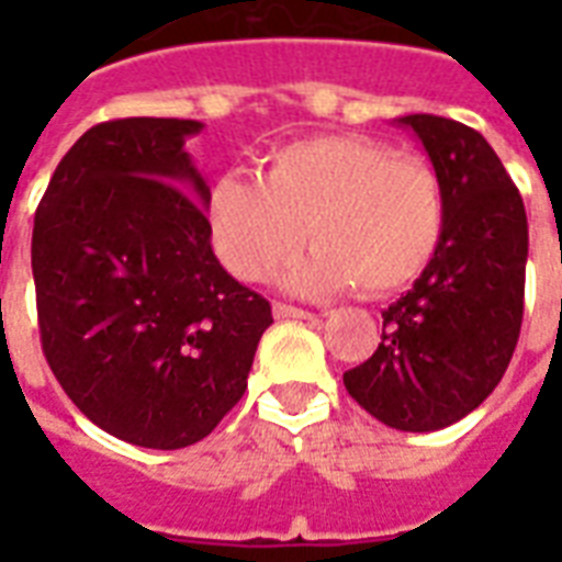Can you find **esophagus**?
I'll list each match as a JSON object with an SVG mask.
<instances>
[{
  "instance_id": "1",
  "label": "esophagus",
  "mask_w": 562,
  "mask_h": 562,
  "mask_svg": "<svg viewBox=\"0 0 562 562\" xmlns=\"http://www.w3.org/2000/svg\"><path fill=\"white\" fill-rule=\"evenodd\" d=\"M273 315L300 317V321H306V317H312V312H306V308H297V306H289V303H273Z\"/></svg>"
}]
</instances>
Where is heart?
Wrapping results in <instances>:
<instances>
[{"instance_id": "b5f03b06", "label": "heart", "mask_w": 562, "mask_h": 562, "mask_svg": "<svg viewBox=\"0 0 562 562\" xmlns=\"http://www.w3.org/2000/svg\"><path fill=\"white\" fill-rule=\"evenodd\" d=\"M215 254L233 277L259 282L300 250L282 273L300 294L361 285L370 297L408 289L435 259L446 224L443 183L423 157L356 134H321L280 145L259 180L224 175L206 203Z\"/></svg>"}]
</instances>
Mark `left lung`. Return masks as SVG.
<instances>
[{
    "label": "left lung",
    "mask_w": 562,
    "mask_h": 562,
    "mask_svg": "<svg viewBox=\"0 0 562 562\" xmlns=\"http://www.w3.org/2000/svg\"><path fill=\"white\" fill-rule=\"evenodd\" d=\"M443 183L435 259L384 308L382 344L344 373L361 408L400 431H437L487 400L514 359L525 308L528 218L519 189L479 131L411 113Z\"/></svg>",
    "instance_id": "1"
}]
</instances>
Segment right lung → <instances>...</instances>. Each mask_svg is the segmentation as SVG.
<instances>
[{
    "mask_svg": "<svg viewBox=\"0 0 562 562\" xmlns=\"http://www.w3.org/2000/svg\"><path fill=\"white\" fill-rule=\"evenodd\" d=\"M194 119H116L57 162L31 271L48 368L108 435L183 449L247 387L271 303L212 254Z\"/></svg>",
    "mask_w": 562,
    "mask_h": 562,
    "instance_id": "right-lung-1",
    "label": "right lung"
}]
</instances>
